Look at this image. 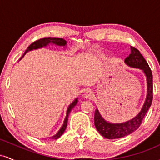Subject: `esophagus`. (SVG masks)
I'll return each mask as SVG.
<instances>
[{
  "instance_id": "obj_1",
  "label": "esophagus",
  "mask_w": 160,
  "mask_h": 160,
  "mask_svg": "<svg viewBox=\"0 0 160 160\" xmlns=\"http://www.w3.org/2000/svg\"><path fill=\"white\" fill-rule=\"evenodd\" d=\"M93 96H94V94H93L92 92L89 90V89H87L83 95V97L86 99H92L93 98Z\"/></svg>"
}]
</instances>
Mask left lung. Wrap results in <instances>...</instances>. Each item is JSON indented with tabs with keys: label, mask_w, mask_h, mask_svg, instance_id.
I'll return each instance as SVG.
<instances>
[{
	"label": "left lung",
	"mask_w": 160,
	"mask_h": 160,
	"mask_svg": "<svg viewBox=\"0 0 160 160\" xmlns=\"http://www.w3.org/2000/svg\"><path fill=\"white\" fill-rule=\"evenodd\" d=\"M130 47L131 53L125 59V63L131 68L141 69L144 72L147 78L146 99L141 111L134 118L120 123L108 122L102 117L98 109L95 110L94 117L95 128L102 136L108 139L120 138L132 133L138 128L153 100V75L151 70L139 50L133 47Z\"/></svg>",
	"instance_id": "1"
}]
</instances>
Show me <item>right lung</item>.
Returning a JSON list of instances; mask_svg holds the SVG:
<instances>
[{
    "mask_svg": "<svg viewBox=\"0 0 160 160\" xmlns=\"http://www.w3.org/2000/svg\"><path fill=\"white\" fill-rule=\"evenodd\" d=\"M49 44H54L56 46H58V47H65L66 45H67V41L65 40L62 39V38H42V39H40L38 40H36L34 41V43H32L28 47L25 52H24L23 56L21 57L20 60L22 58V57H24L25 54L29 51H32L34 49H40V48H43V47H47ZM78 98H75L74 102L72 103H71L69 104V106L68 107L67 109V112H66V117L65 118V120H64L63 125L58 130V132H57L56 135H53L52 137H49V139H58V138H60L62 135V134L64 133V132L65 131L66 127H67V125H68V116L69 113H71V110L74 108L76 104H78Z\"/></svg>",
    "mask_w": 160,
    "mask_h": 160,
    "instance_id": "right-lung-1",
    "label": "right lung"
}]
</instances>
